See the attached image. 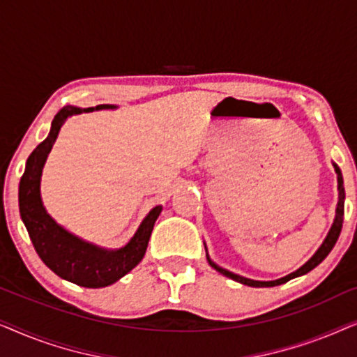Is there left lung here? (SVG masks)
I'll use <instances>...</instances> for the list:
<instances>
[{
  "mask_svg": "<svg viewBox=\"0 0 357 357\" xmlns=\"http://www.w3.org/2000/svg\"><path fill=\"white\" fill-rule=\"evenodd\" d=\"M333 165H335L336 174H338V190H340V199H338V208H336L335 222H333V226H331V229H330L328 236H326L324 243H321V247L319 248V250H317L315 255L312 257L310 260L307 261L304 266H301L299 270L294 271V273H291V275L281 278V280H276V281H253V280H248V278L234 275V273L224 270V268L218 266V265H214V263H213L211 260H209V257H208L209 265H211L216 271L221 273V275L231 278V280L237 281V282H242V284L252 286V287H273V286L284 284V282L292 280V278H297V276L305 275V273H309V271L314 270L315 266H319L320 263L324 261L326 257H328V253L331 252V248L335 247V243H336V241H338V237H340L341 227H343V216H344V187H343V175H341V170H340L338 165H336V164H333Z\"/></svg>",
  "mask_w": 357,
  "mask_h": 357,
  "instance_id": "left-lung-1",
  "label": "left lung"
}]
</instances>
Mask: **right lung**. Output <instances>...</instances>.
Segmentation results:
<instances>
[{"mask_svg": "<svg viewBox=\"0 0 357 357\" xmlns=\"http://www.w3.org/2000/svg\"><path fill=\"white\" fill-rule=\"evenodd\" d=\"M100 109H114V105L102 104L84 110L68 105L58 110L53 119L50 135L29 155L26 170L19 183V211L37 255L63 280L94 289L114 284L143 260L154 222L162 211V208L155 206L141 222L133 238L119 250H104L81 241L58 226L47 214L40 199V175L63 121L70 115Z\"/></svg>", "mask_w": 357, "mask_h": 357, "instance_id": "right-lung-1", "label": "right lung"}]
</instances>
